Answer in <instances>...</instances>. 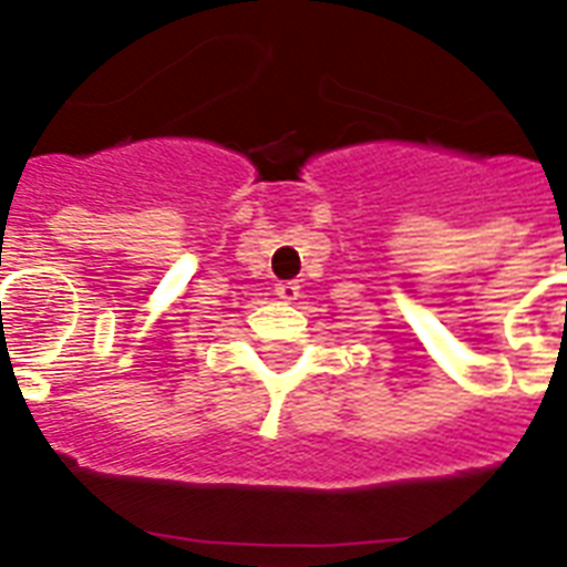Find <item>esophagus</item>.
I'll return each mask as SVG.
<instances>
[{
  "label": "esophagus",
  "instance_id": "esophagus-1",
  "mask_svg": "<svg viewBox=\"0 0 567 567\" xmlns=\"http://www.w3.org/2000/svg\"><path fill=\"white\" fill-rule=\"evenodd\" d=\"M276 297H282V300H297V297H300V285H297V282H279V285H276Z\"/></svg>",
  "mask_w": 567,
  "mask_h": 567
}]
</instances>
